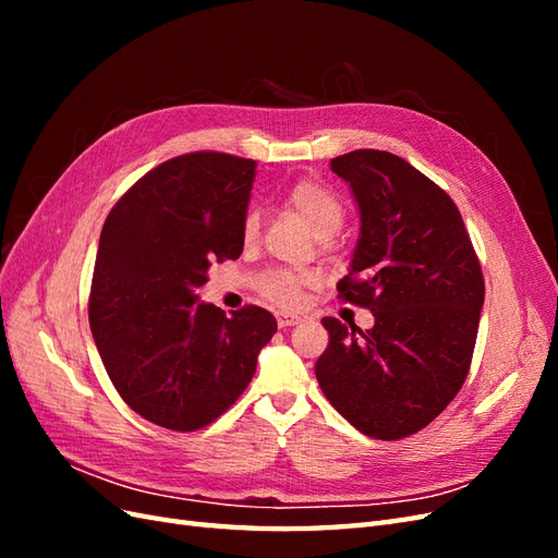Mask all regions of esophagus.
Masks as SVG:
<instances>
[{"label": "esophagus", "mask_w": 558, "mask_h": 558, "mask_svg": "<svg viewBox=\"0 0 558 558\" xmlns=\"http://www.w3.org/2000/svg\"><path fill=\"white\" fill-rule=\"evenodd\" d=\"M300 316L298 314H286V312H279L277 314V324L279 328H291V326H298L300 324Z\"/></svg>", "instance_id": "obj_1"}]
</instances>
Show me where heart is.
<instances>
[{
  "label": "heart",
  "mask_w": 558,
  "mask_h": 558,
  "mask_svg": "<svg viewBox=\"0 0 558 558\" xmlns=\"http://www.w3.org/2000/svg\"><path fill=\"white\" fill-rule=\"evenodd\" d=\"M283 205L298 214L307 228L314 232L316 240H330L342 228L347 218L344 202L337 197L328 185L316 179H300L289 191L283 193ZM260 234V216L258 211H248L242 221V240L253 244ZM307 283H314V277L286 272H267L260 279V293L281 307H293L300 302V293Z\"/></svg>",
  "instance_id": "heart-1"
}]
</instances>
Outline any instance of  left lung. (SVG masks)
I'll return each mask as SVG.
<instances>
[{
  "label": "left lung",
  "instance_id": "8db88e82",
  "mask_svg": "<svg viewBox=\"0 0 558 558\" xmlns=\"http://www.w3.org/2000/svg\"><path fill=\"white\" fill-rule=\"evenodd\" d=\"M359 202L361 238L344 302L373 312L361 330L326 316L320 391L353 428L402 440L461 391L477 342L484 277L453 199L393 154L359 148L330 160Z\"/></svg>",
  "mask_w": 558,
  "mask_h": 558
}]
</instances>
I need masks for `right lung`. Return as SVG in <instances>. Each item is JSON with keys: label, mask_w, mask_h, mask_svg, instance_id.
<instances>
[{"label": "right lung", "mask_w": 558, "mask_h": 558, "mask_svg": "<svg viewBox=\"0 0 558 558\" xmlns=\"http://www.w3.org/2000/svg\"><path fill=\"white\" fill-rule=\"evenodd\" d=\"M256 160L195 150L146 172L109 211L88 300L116 391L167 430L209 426L242 396L277 320L197 302L214 260L244 248Z\"/></svg>", "instance_id": "right-lung-1"}]
</instances>
